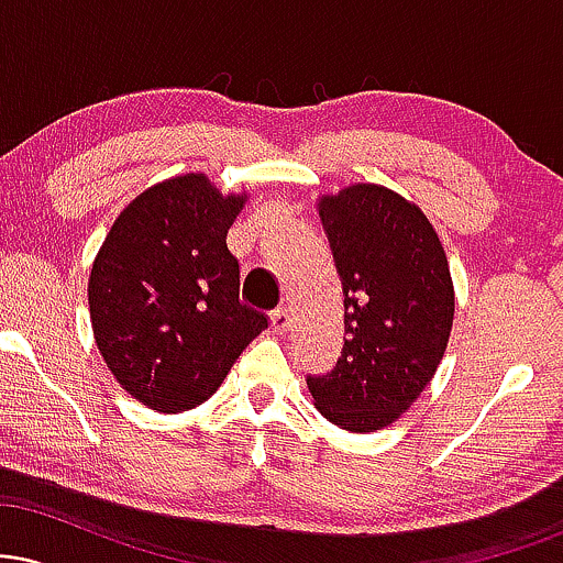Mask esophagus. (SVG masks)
<instances>
[{
  "mask_svg": "<svg viewBox=\"0 0 563 563\" xmlns=\"http://www.w3.org/2000/svg\"><path fill=\"white\" fill-rule=\"evenodd\" d=\"M290 328V309L288 307H277L273 312V331L275 333H286Z\"/></svg>",
  "mask_w": 563,
  "mask_h": 563,
  "instance_id": "1",
  "label": "esophagus"
}]
</instances>
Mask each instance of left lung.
Returning a JSON list of instances; mask_svg holds the SVG:
<instances>
[{
	"label": "left lung",
	"instance_id": "8db88e82",
	"mask_svg": "<svg viewBox=\"0 0 563 563\" xmlns=\"http://www.w3.org/2000/svg\"><path fill=\"white\" fill-rule=\"evenodd\" d=\"M320 219L344 286V349L307 386L328 421L365 434L397 421L442 363L455 314L448 256L423 211L386 187L325 196Z\"/></svg>",
	"mask_w": 563,
	"mask_h": 563
}]
</instances>
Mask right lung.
Returning <instances> with one entry per match:
<instances>
[{"instance_id": "1", "label": "right lung", "mask_w": 563, "mask_h": 563, "mask_svg": "<svg viewBox=\"0 0 563 563\" xmlns=\"http://www.w3.org/2000/svg\"><path fill=\"white\" fill-rule=\"evenodd\" d=\"M245 196L203 174L166 179L121 211L89 275L97 349L124 389L158 412L192 410L269 325L241 301L228 230Z\"/></svg>"}]
</instances>
